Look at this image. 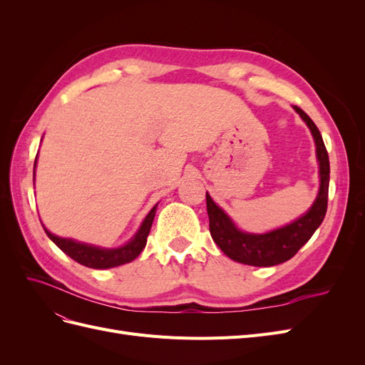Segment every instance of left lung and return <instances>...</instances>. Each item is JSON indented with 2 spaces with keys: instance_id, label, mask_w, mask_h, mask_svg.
I'll return each mask as SVG.
<instances>
[{
  "instance_id": "1",
  "label": "left lung",
  "mask_w": 365,
  "mask_h": 365,
  "mask_svg": "<svg viewBox=\"0 0 365 365\" xmlns=\"http://www.w3.org/2000/svg\"><path fill=\"white\" fill-rule=\"evenodd\" d=\"M294 109L306 121L315 140L317 158L319 163V190L317 200L312 207L292 224L272 230L264 235H252L240 231L233 224V220L225 215L224 210L217 207L210 195L205 193L210 235H212L216 245L231 260L251 264V267H274V264L289 260L312 237L315 230L322 225L326 216L330 173L327 150L323 137L311 117L298 106H294Z\"/></svg>"
}]
</instances>
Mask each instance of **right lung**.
Wrapping results in <instances>:
<instances>
[{
  "label": "right lung",
  "mask_w": 365,
  "mask_h": 365,
  "mask_svg": "<svg viewBox=\"0 0 365 365\" xmlns=\"http://www.w3.org/2000/svg\"><path fill=\"white\" fill-rule=\"evenodd\" d=\"M35 168H36V161H35ZM33 181H35V170H33ZM155 210H157V205L150 210L149 215L145 217V220H143V224L138 228L135 236L132 237L126 245L118 247V248H101V247L82 244V242H76L73 239L54 236L46 227L43 225L42 227L54 244H56L65 254H67V256H70L77 263L94 269H108V268L120 267V264L132 262L143 251V248L146 247L153 217H155Z\"/></svg>",
  "instance_id": "add662e5"
}]
</instances>
